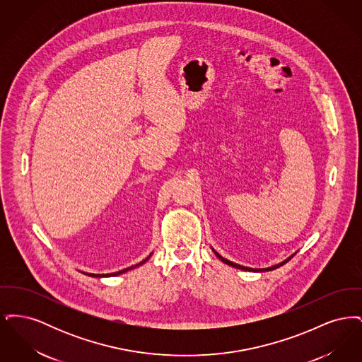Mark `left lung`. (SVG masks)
<instances>
[{
    "instance_id": "left-lung-1",
    "label": "left lung",
    "mask_w": 362,
    "mask_h": 362,
    "mask_svg": "<svg viewBox=\"0 0 362 362\" xmlns=\"http://www.w3.org/2000/svg\"><path fill=\"white\" fill-rule=\"evenodd\" d=\"M213 250V252H214V255L217 257V258L220 259L221 262H224L225 264H228V266H232V267H235V269H239V270H244V272H254V273H263V272H272V270H276L278 267H281L282 264H285L286 262H289L291 259L296 255V252L291 255L289 258L285 259L284 262H281V263H278V264H274V266H272V267H266V269H252V267H245V266H241V264H238V263H235V262H230V260H228V259L223 258L214 248H211Z\"/></svg>"
}]
</instances>
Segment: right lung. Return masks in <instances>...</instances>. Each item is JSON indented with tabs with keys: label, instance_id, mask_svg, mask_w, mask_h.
Instances as JSON below:
<instances>
[{
	"label": "right lung",
	"instance_id": "add662e5",
	"mask_svg": "<svg viewBox=\"0 0 362 362\" xmlns=\"http://www.w3.org/2000/svg\"><path fill=\"white\" fill-rule=\"evenodd\" d=\"M153 254V252H152ZM152 254L148 257V258L144 259L142 262H139V263H137V264H134V266H132V267H127V269H123V270H121V272H117V273H111V274H89V273H84V274H86V276H98V278H102V276H119V274H123V273H126V272H129V270H133V269H136V267H138V266H141V264H144L148 259L151 258L152 257Z\"/></svg>",
	"mask_w": 362,
	"mask_h": 362
}]
</instances>
